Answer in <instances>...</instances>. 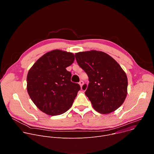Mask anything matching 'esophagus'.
<instances>
[{
  "label": "esophagus",
  "mask_w": 154,
  "mask_h": 154,
  "mask_svg": "<svg viewBox=\"0 0 154 154\" xmlns=\"http://www.w3.org/2000/svg\"><path fill=\"white\" fill-rule=\"evenodd\" d=\"M83 84H84V82H83V80H81V81H80V82H79V85H80V86H81V88H82V86L83 85Z\"/></svg>",
  "instance_id": "obj_1"
}]
</instances>
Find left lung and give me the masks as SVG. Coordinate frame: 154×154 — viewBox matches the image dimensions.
Here are the masks:
<instances>
[{"mask_svg":"<svg viewBox=\"0 0 154 154\" xmlns=\"http://www.w3.org/2000/svg\"><path fill=\"white\" fill-rule=\"evenodd\" d=\"M79 66L88 76L85 84L93 107L100 113L108 114L117 109L127 93V77L121 66L109 55L100 51L80 52L75 55Z\"/></svg>","mask_w":154,"mask_h":154,"instance_id":"left-lung-1","label":"left lung"}]
</instances>
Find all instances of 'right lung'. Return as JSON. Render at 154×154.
Here are the masks:
<instances>
[{"mask_svg":"<svg viewBox=\"0 0 154 154\" xmlns=\"http://www.w3.org/2000/svg\"><path fill=\"white\" fill-rule=\"evenodd\" d=\"M74 59L72 53L54 50L39 58L29 70L27 92L42 112L59 115L72 106L80 86L71 81V73L66 68Z\"/></svg>","mask_w":154,"mask_h":154,"instance_id":"1","label":"right lung"}]
</instances>
